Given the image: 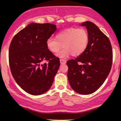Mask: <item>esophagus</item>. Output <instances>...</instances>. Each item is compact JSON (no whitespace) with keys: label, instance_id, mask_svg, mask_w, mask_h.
I'll return each mask as SVG.
<instances>
[{"label":"esophagus","instance_id":"obj_1","mask_svg":"<svg viewBox=\"0 0 121 121\" xmlns=\"http://www.w3.org/2000/svg\"><path fill=\"white\" fill-rule=\"evenodd\" d=\"M66 61L65 60H64V59H60V63L61 64H66Z\"/></svg>","mask_w":121,"mask_h":121}]
</instances>
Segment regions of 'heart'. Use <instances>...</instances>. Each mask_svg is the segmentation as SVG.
I'll return each instance as SVG.
<instances>
[{
	"mask_svg": "<svg viewBox=\"0 0 121 121\" xmlns=\"http://www.w3.org/2000/svg\"><path fill=\"white\" fill-rule=\"evenodd\" d=\"M88 32L82 28L71 27L60 32L55 39L50 38L46 42L48 49L53 53H57L63 47L64 49L58 54L61 58L70 55L77 57L83 53L88 45Z\"/></svg>",
	"mask_w": 121,
	"mask_h": 121,
	"instance_id": "1",
	"label": "heart"
}]
</instances>
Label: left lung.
Returning a JSON list of instances; mask_svg holds the SVG:
<instances>
[{"label":"left lung","instance_id":"8db88e82","mask_svg":"<svg viewBox=\"0 0 121 121\" xmlns=\"http://www.w3.org/2000/svg\"><path fill=\"white\" fill-rule=\"evenodd\" d=\"M89 40L83 53L66 62L70 86L79 94L95 92L105 82L112 68L113 51L108 37L92 22H85Z\"/></svg>","mask_w":121,"mask_h":121}]
</instances>
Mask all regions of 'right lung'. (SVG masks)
<instances>
[{
    "label": "right lung",
    "mask_w": 121,
    "mask_h": 121,
    "mask_svg": "<svg viewBox=\"0 0 121 121\" xmlns=\"http://www.w3.org/2000/svg\"><path fill=\"white\" fill-rule=\"evenodd\" d=\"M56 26L31 23L15 35L9 45L11 74L16 83L31 95L48 91L59 68V58L50 52L46 45Z\"/></svg>",
    "instance_id": "right-lung-1"
}]
</instances>
